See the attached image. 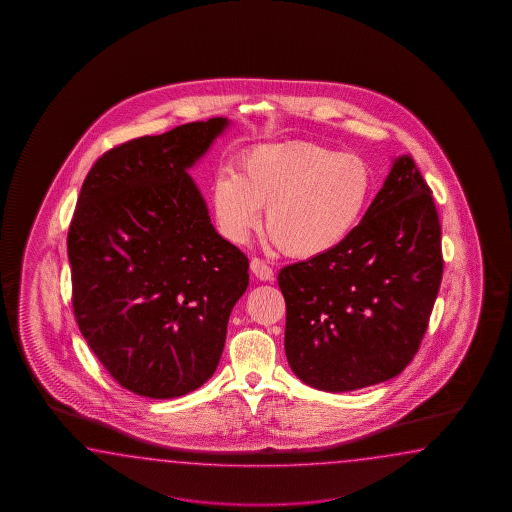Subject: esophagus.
Returning <instances> with one entry per match:
<instances>
[{
	"instance_id": "obj_1",
	"label": "esophagus",
	"mask_w": 512,
	"mask_h": 512,
	"mask_svg": "<svg viewBox=\"0 0 512 512\" xmlns=\"http://www.w3.org/2000/svg\"><path fill=\"white\" fill-rule=\"evenodd\" d=\"M251 271L261 282H271V280H274V272H272L271 267L265 261L260 260V258L251 260Z\"/></svg>"
}]
</instances>
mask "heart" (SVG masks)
Returning <instances> with one entry per match:
<instances>
[{
    "label": "heart",
    "mask_w": 512,
    "mask_h": 512,
    "mask_svg": "<svg viewBox=\"0 0 512 512\" xmlns=\"http://www.w3.org/2000/svg\"><path fill=\"white\" fill-rule=\"evenodd\" d=\"M373 194L360 155L309 141L261 144L219 174L212 208L219 232L243 245L258 229L261 207L272 245L296 258H318L348 240Z\"/></svg>",
    "instance_id": "heart-1"
}]
</instances>
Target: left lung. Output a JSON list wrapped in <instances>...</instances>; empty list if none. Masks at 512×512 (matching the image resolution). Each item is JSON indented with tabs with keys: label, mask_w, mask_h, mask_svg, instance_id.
<instances>
[{
	"label": "left lung",
	"mask_w": 512,
	"mask_h": 512,
	"mask_svg": "<svg viewBox=\"0 0 512 512\" xmlns=\"http://www.w3.org/2000/svg\"><path fill=\"white\" fill-rule=\"evenodd\" d=\"M441 276L432 190L414 159L399 155L348 240L278 274L294 375L333 393L399 375L421 346Z\"/></svg>",
	"instance_id": "left-lung-1"
}]
</instances>
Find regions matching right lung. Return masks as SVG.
I'll return each instance as SVG.
<instances>
[{"mask_svg": "<svg viewBox=\"0 0 512 512\" xmlns=\"http://www.w3.org/2000/svg\"><path fill=\"white\" fill-rule=\"evenodd\" d=\"M223 117L146 135L89 170L67 234L80 333L130 392L174 399L218 368L249 260L221 238L188 170Z\"/></svg>", "mask_w": 512, "mask_h": 512, "instance_id": "right-lung-1", "label": "right lung"}]
</instances>
